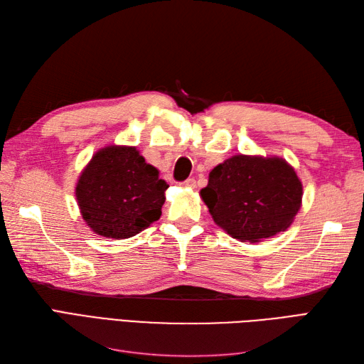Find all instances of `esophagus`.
I'll list each match as a JSON object with an SVG mask.
<instances>
[{
  "mask_svg": "<svg viewBox=\"0 0 364 364\" xmlns=\"http://www.w3.org/2000/svg\"><path fill=\"white\" fill-rule=\"evenodd\" d=\"M181 185L183 186V188H194V186H196V179L194 178H188L186 181H183Z\"/></svg>",
  "mask_w": 364,
  "mask_h": 364,
  "instance_id": "obj_1",
  "label": "esophagus"
}]
</instances>
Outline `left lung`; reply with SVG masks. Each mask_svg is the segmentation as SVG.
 <instances>
[{"instance_id":"obj_1","label":"left lung","mask_w":364,"mask_h":364,"mask_svg":"<svg viewBox=\"0 0 364 364\" xmlns=\"http://www.w3.org/2000/svg\"><path fill=\"white\" fill-rule=\"evenodd\" d=\"M200 196L230 237L257 243L291 225L301 208L302 183L281 158L235 155L213 168Z\"/></svg>"}]
</instances>
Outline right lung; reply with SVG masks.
Returning a JSON list of instances; mask_svg holds the SVG:
<instances>
[{
    "label": "right lung",
    "instance_id": "add662e5",
    "mask_svg": "<svg viewBox=\"0 0 364 364\" xmlns=\"http://www.w3.org/2000/svg\"><path fill=\"white\" fill-rule=\"evenodd\" d=\"M167 182L135 147L98 150L75 186L82 217L97 235L123 240L161 217Z\"/></svg>",
    "mask_w": 364,
    "mask_h": 364
}]
</instances>
